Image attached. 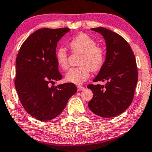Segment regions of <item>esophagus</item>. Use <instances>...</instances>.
<instances>
[{
    "label": "esophagus",
    "mask_w": 152,
    "mask_h": 152,
    "mask_svg": "<svg viewBox=\"0 0 152 152\" xmlns=\"http://www.w3.org/2000/svg\"><path fill=\"white\" fill-rule=\"evenodd\" d=\"M77 88H78V91L84 90V89L85 88V86H77Z\"/></svg>",
    "instance_id": "1"
}]
</instances>
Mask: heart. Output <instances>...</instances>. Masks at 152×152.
Masks as SVG:
<instances>
[{
    "instance_id": "heart-1",
    "label": "heart",
    "mask_w": 152,
    "mask_h": 152,
    "mask_svg": "<svg viewBox=\"0 0 152 152\" xmlns=\"http://www.w3.org/2000/svg\"><path fill=\"white\" fill-rule=\"evenodd\" d=\"M69 46L74 53L82 54L78 63L81 66L69 69L66 75V80L80 85L89 78L91 71L97 72L102 68L105 63V50L103 47L97 46L95 39L85 34H80L74 37L69 41ZM55 57L61 69L68 68V55L64 47L57 49Z\"/></svg>"
}]
</instances>
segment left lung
<instances>
[{"label": "left lung", "instance_id": "obj_1", "mask_svg": "<svg viewBox=\"0 0 152 152\" xmlns=\"http://www.w3.org/2000/svg\"><path fill=\"white\" fill-rule=\"evenodd\" d=\"M91 30L103 36L107 49L105 63L93 81L107 83L87 86L93 93L88 105L96 115L114 117L124 112L133 99L138 80L136 59L131 46L118 34L104 28Z\"/></svg>", "mask_w": 152, "mask_h": 152}]
</instances>
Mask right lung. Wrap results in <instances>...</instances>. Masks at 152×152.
Here are the masks:
<instances>
[{
    "instance_id": "add662e5",
    "label": "right lung",
    "mask_w": 152,
    "mask_h": 152,
    "mask_svg": "<svg viewBox=\"0 0 152 152\" xmlns=\"http://www.w3.org/2000/svg\"><path fill=\"white\" fill-rule=\"evenodd\" d=\"M68 28L39 29L21 45L16 58L15 86L25 110L40 121L55 118L77 91L73 83L49 86L62 78L55 53Z\"/></svg>"
}]
</instances>
